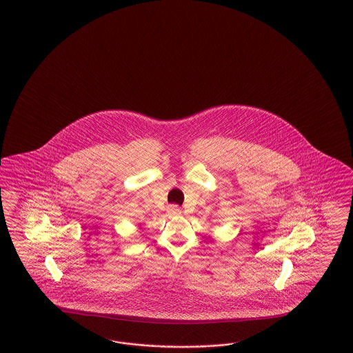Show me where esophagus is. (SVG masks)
Returning a JSON list of instances; mask_svg holds the SVG:
<instances>
[{
  "mask_svg": "<svg viewBox=\"0 0 353 353\" xmlns=\"http://www.w3.org/2000/svg\"><path fill=\"white\" fill-rule=\"evenodd\" d=\"M168 214L172 216H179V214H181V208L176 204H171V205H168Z\"/></svg>",
  "mask_w": 353,
  "mask_h": 353,
  "instance_id": "34e87169",
  "label": "esophagus"
}]
</instances>
